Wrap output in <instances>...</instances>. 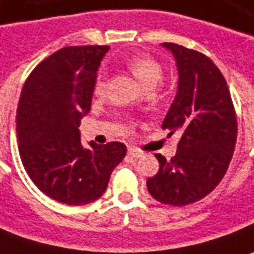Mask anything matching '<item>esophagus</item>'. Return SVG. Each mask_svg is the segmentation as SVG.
Masks as SVG:
<instances>
[{
  "label": "esophagus",
  "instance_id": "34e87169",
  "mask_svg": "<svg viewBox=\"0 0 254 254\" xmlns=\"http://www.w3.org/2000/svg\"><path fill=\"white\" fill-rule=\"evenodd\" d=\"M127 154H129V157L134 158V159H137V158H140L143 155V152H140L139 150H134V148H129Z\"/></svg>",
  "mask_w": 254,
  "mask_h": 254
}]
</instances>
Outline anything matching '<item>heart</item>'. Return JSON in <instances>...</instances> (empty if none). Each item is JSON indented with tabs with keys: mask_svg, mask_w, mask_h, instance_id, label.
I'll return each mask as SVG.
<instances>
[{
	"mask_svg": "<svg viewBox=\"0 0 254 254\" xmlns=\"http://www.w3.org/2000/svg\"><path fill=\"white\" fill-rule=\"evenodd\" d=\"M127 67L148 90L154 89L164 79L162 64L157 59H154L148 55H144V53L130 56L127 60ZM104 89H106V82H104L103 77H99L96 85H95V93L97 96H102L104 93Z\"/></svg>",
	"mask_w": 254,
	"mask_h": 254,
	"instance_id": "1",
	"label": "heart"
}]
</instances>
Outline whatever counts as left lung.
I'll use <instances>...</instances> for the list:
<instances>
[{
  "mask_svg": "<svg viewBox=\"0 0 254 254\" xmlns=\"http://www.w3.org/2000/svg\"><path fill=\"white\" fill-rule=\"evenodd\" d=\"M175 55L179 89L162 129L180 133L172 159L155 154L159 170L147 180L161 203L184 206L210 194L226 175L237 143L238 122L223 74L206 55L165 42Z\"/></svg>",
  "mask_w": 254,
  "mask_h": 254,
  "instance_id": "left-lung-1",
  "label": "left lung"
}]
</instances>
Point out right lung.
I'll list each match as a JSON object with an SVG mask.
<instances>
[{
	"label": "right lung",
	"mask_w": 254,
	"mask_h": 254,
	"mask_svg": "<svg viewBox=\"0 0 254 254\" xmlns=\"http://www.w3.org/2000/svg\"><path fill=\"white\" fill-rule=\"evenodd\" d=\"M106 45L65 47L28 75L19 99L16 130L23 166L35 186L65 205L99 199L127 155L120 141L84 148L79 124L90 111Z\"/></svg>",
	"instance_id": "1"
}]
</instances>
